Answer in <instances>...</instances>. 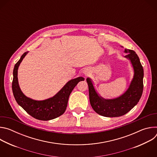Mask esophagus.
<instances>
[{
    "label": "esophagus",
    "instance_id": "1",
    "mask_svg": "<svg viewBox=\"0 0 157 157\" xmlns=\"http://www.w3.org/2000/svg\"><path fill=\"white\" fill-rule=\"evenodd\" d=\"M83 73H84V75L86 77V76H87L89 74H90V70H87V69L84 70V71H83Z\"/></svg>",
    "mask_w": 157,
    "mask_h": 157
}]
</instances>
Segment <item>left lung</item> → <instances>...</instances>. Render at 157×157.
<instances>
[{
	"instance_id": "left-lung-1",
	"label": "left lung",
	"mask_w": 157,
	"mask_h": 157,
	"mask_svg": "<svg viewBox=\"0 0 157 157\" xmlns=\"http://www.w3.org/2000/svg\"><path fill=\"white\" fill-rule=\"evenodd\" d=\"M125 56L133 66L134 75L127 90L122 96L113 99H105L95 90L91 79L87 78L90 104L98 114L108 117L124 116L130 111L139 101L144 88V69L136 53L131 50L125 49Z\"/></svg>"
}]
</instances>
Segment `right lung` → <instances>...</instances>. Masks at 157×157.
<instances>
[{"mask_svg": "<svg viewBox=\"0 0 157 157\" xmlns=\"http://www.w3.org/2000/svg\"><path fill=\"white\" fill-rule=\"evenodd\" d=\"M28 52L24 53L15 64L13 71L12 91L14 98L19 105L35 119L41 121H49L55 119L65 112L70 95L77 84L84 81L82 77L71 79L67 82L61 90L53 97L43 101L30 99L21 92L18 85L17 73L18 66Z\"/></svg>", "mask_w": 157, "mask_h": 157, "instance_id": "right-lung-1", "label": "right lung"}]
</instances>
